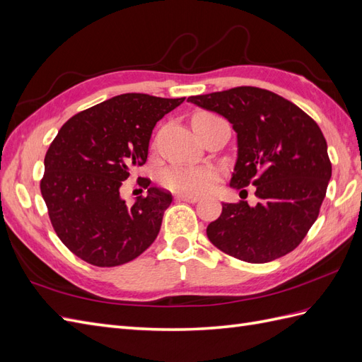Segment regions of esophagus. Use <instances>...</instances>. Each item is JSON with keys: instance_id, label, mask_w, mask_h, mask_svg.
<instances>
[{"instance_id": "34e87169", "label": "esophagus", "mask_w": 362, "mask_h": 362, "mask_svg": "<svg viewBox=\"0 0 362 362\" xmlns=\"http://www.w3.org/2000/svg\"><path fill=\"white\" fill-rule=\"evenodd\" d=\"M177 200H182V202H188V203H196L199 202V197L197 196H191V194H179L177 197H175Z\"/></svg>"}]
</instances>
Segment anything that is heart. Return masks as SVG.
Segmentation results:
<instances>
[{
	"instance_id": "obj_1",
	"label": "heart",
	"mask_w": 362,
	"mask_h": 362,
	"mask_svg": "<svg viewBox=\"0 0 362 362\" xmlns=\"http://www.w3.org/2000/svg\"><path fill=\"white\" fill-rule=\"evenodd\" d=\"M200 115V113H199ZM217 180V171L209 166H180L165 170L162 183L175 192L203 194L208 192Z\"/></svg>"
}]
</instances>
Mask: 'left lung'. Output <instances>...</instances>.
<instances>
[{"mask_svg": "<svg viewBox=\"0 0 362 362\" xmlns=\"http://www.w3.org/2000/svg\"><path fill=\"white\" fill-rule=\"evenodd\" d=\"M189 102L226 117L237 133L238 157L230 187H257V205L223 203L206 228L209 242L247 263L292 252L318 218L332 175L318 124L275 93L235 87Z\"/></svg>", "mask_w": 362, "mask_h": 362, "instance_id": "left-lung-1", "label": "left lung"}]
</instances>
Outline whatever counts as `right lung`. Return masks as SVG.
<instances>
[{
	"label": "right lung",
	"mask_w": 362,
	"mask_h": 362,
	"mask_svg": "<svg viewBox=\"0 0 362 362\" xmlns=\"http://www.w3.org/2000/svg\"><path fill=\"white\" fill-rule=\"evenodd\" d=\"M183 100L125 93L70 117L53 139L41 194L54 233L81 260L119 266L156 240L171 194L139 179L148 194L129 206L119 189L146 162L154 125Z\"/></svg>",
	"instance_id": "right-lung-1"
}]
</instances>
